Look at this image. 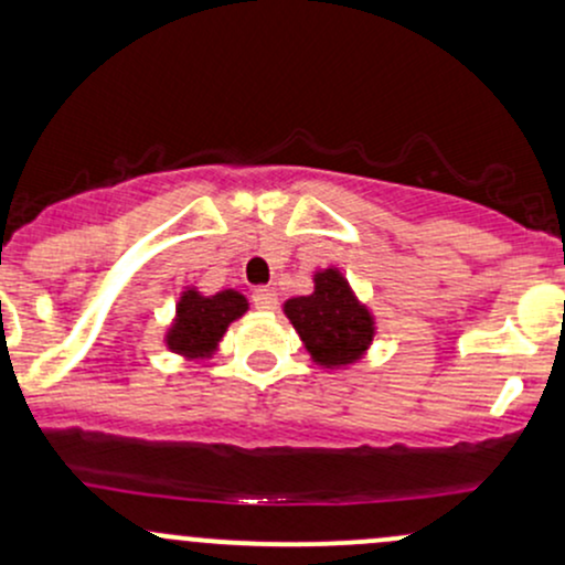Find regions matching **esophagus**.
<instances>
[{"label": "esophagus", "mask_w": 565, "mask_h": 565, "mask_svg": "<svg viewBox=\"0 0 565 565\" xmlns=\"http://www.w3.org/2000/svg\"><path fill=\"white\" fill-rule=\"evenodd\" d=\"M252 302H254V308H259V311H273V308H276V302H278L276 289H273V287L254 289Z\"/></svg>", "instance_id": "1"}]
</instances>
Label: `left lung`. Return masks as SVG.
Masks as SVG:
<instances>
[{
	"label": "left lung",
	"instance_id": "8db88e82",
	"mask_svg": "<svg viewBox=\"0 0 565 565\" xmlns=\"http://www.w3.org/2000/svg\"><path fill=\"white\" fill-rule=\"evenodd\" d=\"M284 313L313 362L324 367L353 364L373 343V316L351 292L343 273L334 268L316 273L313 292L284 302Z\"/></svg>",
	"mask_w": 565,
	"mask_h": 565
}]
</instances>
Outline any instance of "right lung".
<instances>
[{"label": "right lung", "instance_id": "obj_1", "mask_svg": "<svg viewBox=\"0 0 565 565\" xmlns=\"http://www.w3.org/2000/svg\"><path fill=\"white\" fill-rule=\"evenodd\" d=\"M246 308H249V302L235 289H225V292H216L212 297L188 289L179 297L177 319L166 334V345L188 359L212 356L231 321L241 319Z\"/></svg>", "mask_w": 565, "mask_h": 565}]
</instances>
